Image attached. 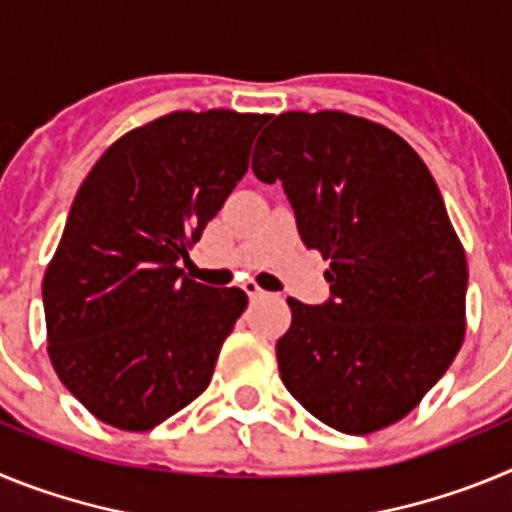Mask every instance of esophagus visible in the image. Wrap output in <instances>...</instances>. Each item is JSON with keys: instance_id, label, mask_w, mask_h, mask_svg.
I'll use <instances>...</instances> for the list:
<instances>
[{"instance_id": "obj_1", "label": "esophagus", "mask_w": 512, "mask_h": 512, "mask_svg": "<svg viewBox=\"0 0 512 512\" xmlns=\"http://www.w3.org/2000/svg\"><path fill=\"white\" fill-rule=\"evenodd\" d=\"M243 289H246V295H248V300H261V297H266V292L264 289L259 287V284L253 282V279H248V282H243Z\"/></svg>"}]
</instances>
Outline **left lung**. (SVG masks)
<instances>
[{
	"label": "left lung",
	"mask_w": 512,
	"mask_h": 512,
	"mask_svg": "<svg viewBox=\"0 0 512 512\" xmlns=\"http://www.w3.org/2000/svg\"><path fill=\"white\" fill-rule=\"evenodd\" d=\"M251 169L282 182L302 243L330 261L328 302L287 300L284 387L341 433L397 423L467 330V256L431 171L390 128L336 110L274 117Z\"/></svg>",
	"instance_id": "1"
}]
</instances>
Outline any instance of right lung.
<instances>
[{
  "label": "right lung",
  "instance_id": "obj_1",
  "mask_svg": "<svg viewBox=\"0 0 512 512\" xmlns=\"http://www.w3.org/2000/svg\"><path fill=\"white\" fill-rule=\"evenodd\" d=\"M269 115L171 112L115 140L81 182L43 277L48 356L102 423L151 431L200 397L248 305L179 261L248 171Z\"/></svg>",
  "mask_w": 512,
  "mask_h": 512
}]
</instances>
